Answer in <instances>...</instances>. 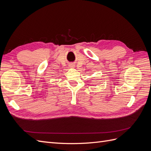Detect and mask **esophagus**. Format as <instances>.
<instances>
[{"label":"esophagus","instance_id":"esophagus-1","mask_svg":"<svg viewBox=\"0 0 151 151\" xmlns=\"http://www.w3.org/2000/svg\"><path fill=\"white\" fill-rule=\"evenodd\" d=\"M70 67H72V68H73V67H74V65H70Z\"/></svg>","mask_w":151,"mask_h":151}]
</instances>
